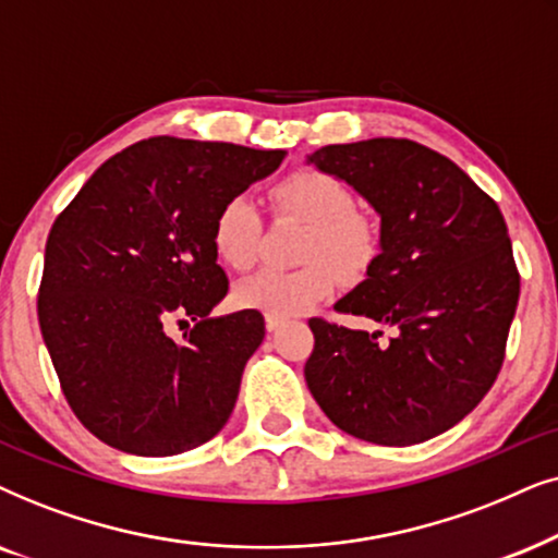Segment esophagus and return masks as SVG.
Here are the masks:
<instances>
[{
	"label": "esophagus",
	"instance_id": "obj_1",
	"mask_svg": "<svg viewBox=\"0 0 558 558\" xmlns=\"http://www.w3.org/2000/svg\"><path fill=\"white\" fill-rule=\"evenodd\" d=\"M280 324H283V318H280V316L265 314V326H267V331H278V329H280Z\"/></svg>",
	"mask_w": 558,
	"mask_h": 558
}]
</instances>
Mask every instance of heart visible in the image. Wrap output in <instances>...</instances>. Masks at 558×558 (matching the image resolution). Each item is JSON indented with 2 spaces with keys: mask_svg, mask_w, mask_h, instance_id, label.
Masks as SVG:
<instances>
[{
  "mask_svg": "<svg viewBox=\"0 0 558 558\" xmlns=\"http://www.w3.org/2000/svg\"><path fill=\"white\" fill-rule=\"evenodd\" d=\"M272 204L280 214L311 225L303 242L299 270H259L236 286L234 299L244 308L272 316H295L324 301L337 286V275L356 280L375 263L377 229L365 214L354 211V193L337 175L299 170L275 185ZM263 240V217L250 196H232L219 206L211 227L217 257L234 270L255 265Z\"/></svg>",
  "mask_w": 558,
  "mask_h": 558,
  "instance_id": "heart-1",
  "label": "heart"
}]
</instances>
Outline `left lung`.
I'll use <instances>...</instances> for the list:
<instances>
[{"label": "left lung", "mask_w": 558, "mask_h": 558, "mask_svg": "<svg viewBox=\"0 0 558 558\" xmlns=\"http://www.w3.org/2000/svg\"><path fill=\"white\" fill-rule=\"evenodd\" d=\"M308 162L380 217V255L333 308L396 329L380 341L383 331L311 318V396L354 439H434L474 411L502 367L521 293L502 214L457 162L413 140L326 145Z\"/></svg>", "instance_id": "obj_1"}]
</instances>
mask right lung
I'll return each mask as SVG.
<instances>
[{"label": "right lung", "instance_id": "obj_1", "mask_svg": "<svg viewBox=\"0 0 558 558\" xmlns=\"http://www.w3.org/2000/svg\"><path fill=\"white\" fill-rule=\"evenodd\" d=\"M283 150L153 137L109 158L56 219L37 318L63 396L96 439L173 457L225 428L265 318L227 295L211 227ZM191 315L181 340L167 324Z\"/></svg>", "mask_w": 558, "mask_h": 558}]
</instances>
